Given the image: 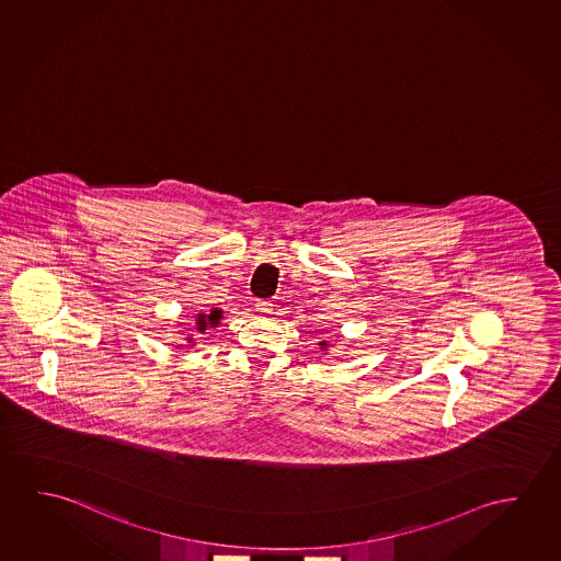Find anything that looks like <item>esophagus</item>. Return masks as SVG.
I'll return each instance as SVG.
<instances>
[{"label":"esophagus","mask_w":561,"mask_h":561,"mask_svg":"<svg viewBox=\"0 0 561 561\" xmlns=\"http://www.w3.org/2000/svg\"><path fill=\"white\" fill-rule=\"evenodd\" d=\"M272 301H266V299H259L256 301V309H259V312H262V314H267V312H272Z\"/></svg>","instance_id":"esophagus-1"}]
</instances>
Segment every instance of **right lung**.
<instances>
[{
  "label": "right lung",
  "instance_id": "right-lung-1",
  "mask_svg": "<svg viewBox=\"0 0 561 561\" xmlns=\"http://www.w3.org/2000/svg\"><path fill=\"white\" fill-rule=\"evenodd\" d=\"M219 320H221V311L219 309H214L211 314H198V330L199 332H204L207 327H217L219 324ZM192 340V337H190Z\"/></svg>",
  "mask_w": 561,
  "mask_h": 561
}]
</instances>
